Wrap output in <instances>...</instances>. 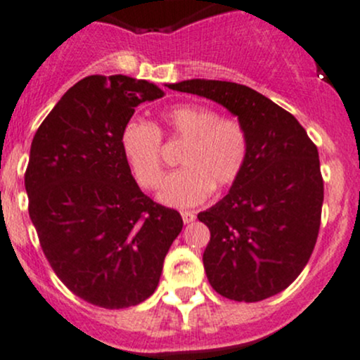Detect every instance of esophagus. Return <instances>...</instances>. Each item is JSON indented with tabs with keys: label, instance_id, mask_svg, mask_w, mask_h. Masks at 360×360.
<instances>
[{
	"label": "esophagus",
	"instance_id": "1",
	"mask_svg": "<svg viewBox=\"0 0 360 360\" xmlns=\"http://www.w3.org/2000/svg\"><path fill=\"white\" fill-rule=\"evenodd\" d=\"M181 217H183V222L184 224H191L193 221H195V212H190V210H183L181 212Z\"/></svg>",
	"mask_w": 360,
	"mask_h": 360
}]
</instances>
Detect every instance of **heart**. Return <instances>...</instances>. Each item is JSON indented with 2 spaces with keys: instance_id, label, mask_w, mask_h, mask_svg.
Listing matches in <instances>:
<instances>
[{
  "instance_id": "1",
  "label": "heart",
  "mask_w": 360,
  "mask_h": 360,
  "mask_svg": "<svg viewBox=\"0 0 360 360\" xmlns=\"http://www.w3.org/2000/svg\"><path fill=\"white\" fill-rule=\"evenodd\" d=\"M170 139L186 141L183 169L164 177L157 198L164 205L188 209L205 202L212 188L226 190L243 174L248 136L240 120L221 117L203 105H176L162 115ZM120 150L141 188H153L162 174V134L157 126L131 119L120 131Z\"/></svg>"
}]
</instances>
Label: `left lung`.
<instances>
[{
    "label": "left lung",
    "instance_id": "obj_1",
    "mask_svg": "<svg viewBox=\"0 0 360 360\" xmlns=\"http://www.w3.org/2000/svg\"><path fill=\"white\" fill-rule=\"evenodd\" d=\"M169 88L222 105L248 136L240 179L198 214L210 229L203 267L212 288L236 302L278 295L316 247L324 200L316 145L290 112L248 86L190 79Z\"/></svg>",
    "mask_w": 360,
    "mask_h": 360
}]
</instances>
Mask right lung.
I'll return each mask as SVG.
<instances>
[{
	"instance_id": "right-lung-1",
	"label": "right lung",
	"mask_w": 360,
	"mask_h": 360,
	"mask_svg": "<svg viewBox=\"0 0 360 360\" xmlns=\"http://www.w3.org/2000/svg\"><path fill=\"white\" fill-rule=\"evenodd\" d=\"M164 96L145 79L89 75L37 129L25 170L29 215L60 281L103 309L145 302L183 229L179 212L148 198L120 150L143 101Z\"/></svg>"
}]
</instances>
